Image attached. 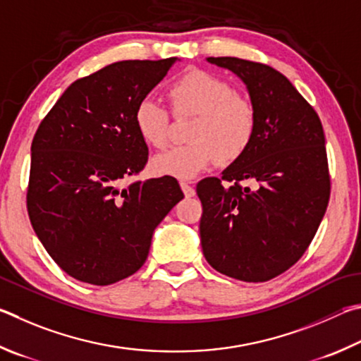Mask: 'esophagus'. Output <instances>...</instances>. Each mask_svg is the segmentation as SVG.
<instances>
[{"label": "esophagus", "mask_w": 361, "mask_h": 361, "mask_svg": "<svg viewBox=\"0 0 361 361\" xmlns=\"http://www.w3.org/2000/svg\"><path fill=\"white\" fill-rule=\"evenodd\" d=\"M180 188H182V192H184V195L185 197H195V188L192 187V185H188L187 182H180Z\"/></svg>", "instance_id": "1"}]
</instances>
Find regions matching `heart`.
<instances>
[{
  "label": "heart",
  "instance_id": "heart-1",
  "mask_svg": "<svg viewBox=\"0 0 361 361\" xmlns=\"http://www.w3.org/2000/svg\"><path fill=\"white\" fill-rule=\"evenodd\" d=\"M168 97L176 114H192L190 144L174 145L157 154L152 173L188 180L216 161L236 160L255 133V109L236 94L228 82L211 73L190 71L171 84ZM135 126L144 142L163 147L168 141L169 114L154 98H144L135 109Z\"/></svg>",
  "mask_w": 361,
  "mask_h": 361
}]
</instances>
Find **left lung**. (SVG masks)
<instances>
[{
  "label": "left lung",
  "mask_w": 361,
  "mask_h": 361,
  "mask_svg": "<svg viewBox=\"0 0 361 361\" xmlns=\"http://www.w3.org/2000/svg\"><path fill=\"white\" fill-rule=\"evenodd\" d=\"M206 60L244 82L257 123L249 147L222 177L198 182L201 247L219 273L264 282L300 260L325 216L330 176L324 128L276 69L236 56Z\"/></svg>",
  "instance_id": "8db88e82"
}]
</instances>
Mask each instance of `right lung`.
<instances>
[{"instance_id": "add662e5", "label": "right lung", "mask_w": 361, "mask_h": 361, "mask_svg": "<svg viewBox=\"0 0 361 361\" xmlns=\"http://www.w3.org/2000/svg\"><path fill=\"white\" fill-rule=\"evenodd\" d=\"M176 61H117L73 82L36 131L30 222L74 279L111 286L135 274L158 224L184 198L168 176L123 187L149 155L135 126L136 106Z\"/></svg>"}]
</instances>
